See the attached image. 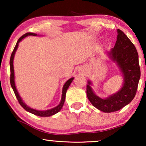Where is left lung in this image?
Instances as JSON below:
<instances>
[{"label":"left lung","instance_id":"1","mask_svg":"<svg viewBox=\"0 0 146 146\" xmlns=\"http://www.w3.org/2000/svg\"><path fill=\"white\" fill-rule=\"evenodd\" d=\"M117 40L113 48L108 53L110 58L116 63L123 77L122 87L106 98L95 94L91 81L88 82L87 97L95 108L104 112H113L131 102L135 97L140 78L138 54L135 46L121 30L117 29Z\"/></svg>","mask_w":146,"mask_h":146}]
</instances>
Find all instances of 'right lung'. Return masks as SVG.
I'll use <instances>...</instances> for the list:
<instances>
[{
    "label": "right lung",
    "mask_w": 146,
    "mask_h": 146,
    "mask_svg": "<svg viewBox=\"0 0 146 146\" xmlns=\"http://www.w3.org/2000/svg\"><path fill=\"white\" fill-rule=\"evenodd\" d=\"M28 36H37L36 34L35 33H27L24 35L23 36L20 38L18 40L17 44H16V46L14 48L13 52H12L11 56V59H10V68H11V79H10V81H11V87L13 88L14 92H15V94L17 97V98L19 101V102L22 107L25 110H27V111H29L30 113H33L36 115H38V116L40 117H49L51 116L55 113H56L58 112V111H60V110L62 108L64 104V101H65V98H66V91L68 87L70 85V84L72 83V82L74 80V78H70L68 80L66 81V82L64 84V85L63 88H62V98H61V101L58 105L56 107L50 109V110H44V111H40V110H37L31 108L28 106L27 104H25V103L24 102L23 100L20 96L19 92H18L17 88H16L15 86V72H14V66H13V60H14V57H15V54L16 51L18 48V46H19V43L21 42L23 38H25V37Z\"/></svg>",
    "instance_id": "add662e5"
}]
</instances>
